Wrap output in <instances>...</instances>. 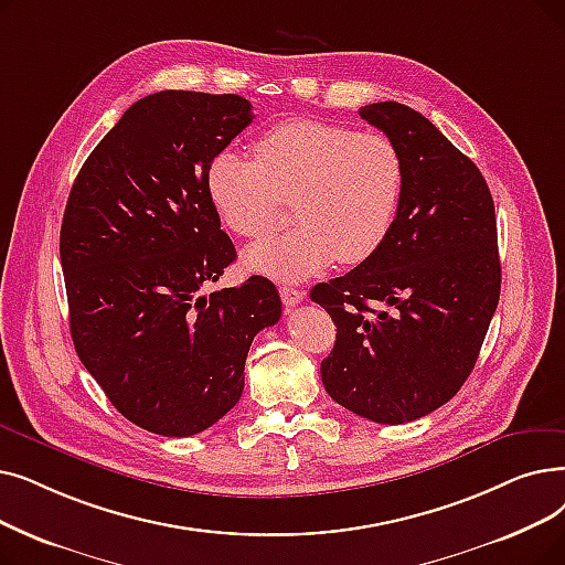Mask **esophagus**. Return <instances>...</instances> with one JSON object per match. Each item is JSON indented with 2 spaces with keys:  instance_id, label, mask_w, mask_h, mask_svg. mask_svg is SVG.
Returning a JSON list of instances; mask_svg holds the SVG:
<instances>
[{
  "instance_id": "obj_1",
  "label": "esophagus",
  "mask_w": 565,
  "mask_h": 565,
  "mask_svg": "<svg viewBox=\"0 0 565 565\" xmlns=\"http://www.w3.org/2000/svg\"><path fill=\"white\" fill-rule=\"evenodd\" d=\"M279 296H281V302L286 307H296V305H300L305 300V290L292 288V286H281L279 288Z\"/></svg>"
}]
</instances>
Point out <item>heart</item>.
<instances>
[{"instance_id":"obj_1","label":"heart","mask_w":565,"mask_h":565,"mask_svg":"<svg viewBox=\"0 0 565 565\" xmlns=\"http://www.w3.org/2000/svg\"><path fill=\"white\" fill-rule=\"evenodd\" d=\"M254 152L256 161L224 152L207 170L210 201L239 237L275 233L284 201H292L298 226L247 252L254 273L302 279L334 258L355 265L383 247L404 195V161L387 136L288 119L258 138Z\"/></svg>"}]
</instances>
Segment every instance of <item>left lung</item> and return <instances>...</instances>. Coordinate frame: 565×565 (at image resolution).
Wrapping results in <instances>:
<instances>
[{"instance_id": "obj_1", "label": "left lung", "mask_w": 565, "mask_h": 565, "mask_svg": "<svg viewBox=\"0 0 565 565\" xmlns=\"http://www.w3.org/2000/svg\"><path fill=\"white\" fill-rule=\"evenodd\" d=\"M404 161V195L383 247L311 300L337 326L321 362L328 395L383 425L418 420L473 372L501 292L497 214L478 166L397 102L362 106Z\"/></svg>"}]
</instances>
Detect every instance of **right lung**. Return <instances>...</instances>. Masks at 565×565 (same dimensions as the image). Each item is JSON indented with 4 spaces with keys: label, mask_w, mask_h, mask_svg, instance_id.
<instances>
[{
    "label": "right lung",
    "mask_w": 565,
    "mask_h": 565,
    "mask_svg": "<svg viewBox=\"0 0 565 565\" xmlns=\"http://www.w3.org/2000/svg\"><path fill=\"white\" fill-rule=\"evenodd\" d=\"M252 119L237 94L145 96L68 193L60 258L73 347L110 404L152 434L222 420L242 397L254 337L281 316L265 277L203 296L235 260L207 170Z\"/></svg>",
    "instance_id": "add662e5"
}]
</instances>
